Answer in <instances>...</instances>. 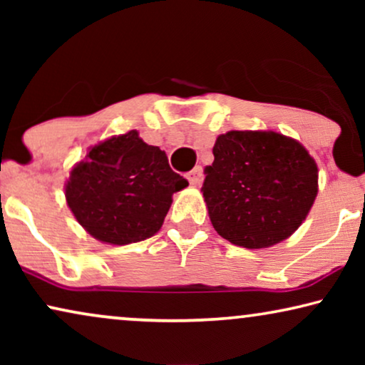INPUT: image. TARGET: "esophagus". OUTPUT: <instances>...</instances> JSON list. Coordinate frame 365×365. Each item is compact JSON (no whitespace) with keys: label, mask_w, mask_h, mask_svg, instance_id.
Returning a JSON list of instances; mask_svg holds the SVG:
<instances>
[{"label":"esophagus","mask_w":365,"mask_h":365,"mask_svg":"<svg viewBox=\"0 0 365 365\" xmlns=\"http://www.w3.org/2000/svg\"><path fill=\"white\" fill-rule=\"evenodd\" d=\"M187 178H189V182H191L192 186H196V184H199V181H201V178H202V168L196 166L191 173L187 174Z\"/></svg>","instance_id":"1"}]
</instances>
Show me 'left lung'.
Segmentation results:
<instances>
[{"label": "left lung", "instance_id": "obj_1", "mask_svg": "<svg viewBox=\"0 0 365 365\" xmlns=\"http://www.w3.org/2000/svg\"><path fill=\"white\" fill-rule=\"evenodd\" d=\"M212 154L202 196L219 236L262 249L301 226L317 196V164L302 144L274 131H229Z\"/></svg>", "mask_w": 365, "mask_h": 365}]
</instances>
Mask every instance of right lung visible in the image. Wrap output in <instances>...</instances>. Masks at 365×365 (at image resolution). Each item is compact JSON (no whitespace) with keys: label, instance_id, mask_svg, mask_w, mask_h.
Returning <instances> with one entry per match:
<instances>
[{"label":"right lung","instance_id":"1","mask_svg":"<svg viewBox=\"0 0 365 365\" xmlns=\"http://www.w3.org/2000/svg\"><path fill=\"white\" fill-rule=\"evenodd\" d=\"M187 184L169 168L166 153L129 131L91 148L73 168L66 201L93 237L124 246L156 234L173 194Z\"/></svg>","mask_w":365,"mask_h":365}]
</instances>
